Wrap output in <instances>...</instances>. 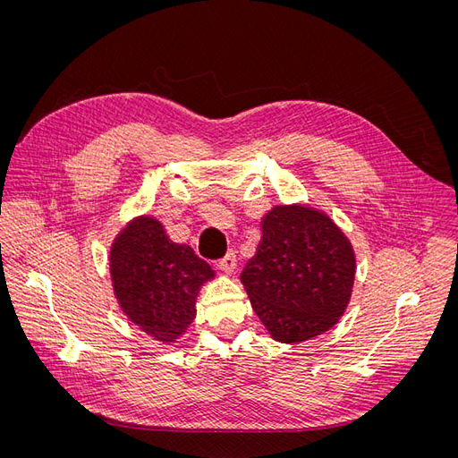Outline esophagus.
<instances>
[{"label":"esophagus","instance_id":"34e87169","mask_svg":"<svg viewBox=\"0 0 458 458\" xmlns=\"http://www.w3.org/2000/svg\"><path fill=\"white\" fill-rule=\"evenodd\" d=\"M235 268H237V258L233 252H230L225 259L219 261V270L226 276H232L235 272Z\"/></svg>","mask_w":458,"mask_h":458}]
</instances>
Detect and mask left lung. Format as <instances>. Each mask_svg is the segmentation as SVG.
Wrapping results in <instances>:
<instances>
[{"mask_svg": "<svg viewBox=\"0 0 458 458\" xmlns=\"http://www.w3.org/2000/svg\"><path fill=\"white\" fill-rule=\"evenodd\" d=\"M261 232L241 283L270 338L296 345L330 330L352 296L349 237L323 210L300 202L274 206Z\"/></svg>", "mask_w": 458, "mask_h": 458, "instance_id": "left-lung-1", "label": "left lung"}]
</instances>
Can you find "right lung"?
Segmentation results:
<instances>
[{"mask_svg":"<svg viewBox=\"0 0 458 458\" xmlns=\"http://www.w3.org/2000/svg\"><path fill=\"white\" fill-rule=\"evenodd\" d=\"M109 274L120 310L151 340L175 344L197 316L202 284L216 272L188 244L174 242L160 221L133 217L111 242Z\"/></svg>","mask_w":458,"mask_h":458,"instance_id":"1","label":"right lung"}]
</instances>
